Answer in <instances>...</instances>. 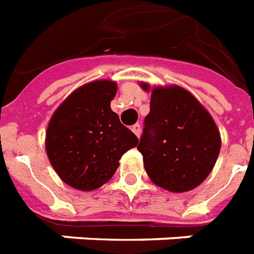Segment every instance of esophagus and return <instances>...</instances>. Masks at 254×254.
I'll return each mask as SVG.
<instances>
[{
    "mask_svg": "<svg viewBox=\"0 0 254 254\" xmlns=\"http://www.w3.org/2000/svg\"><path fill=\"white\" fill-rule=\"evenodd\" d=\"M131 129H132V132H134V134L136 135L138 138H139V136H140V131H142V129H140V125H134V126H132V127H131Z\"/></svg>",
    "mask_w": 254,
    "mask_h": 254,
    "instance_id": "obj_1",
    "label": "esophagus"
}]
</instances>
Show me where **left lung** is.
I'll use <instances>...</instances> for the list:
<instances>
[{
    "label": "left lung",
    "instance_id": "obj_1",
    "mask_svg": "<svg viewBox=\"0 0 254 254\" xmlns=\"http://www.w3.org/2000/svg\"><path fill=\"white\" fill-rule=\"evenodd\" d=\"M150 112L138 150L155 186L170 192H188L208 177L221 151V132L210 112L179 85L154 86Z\"/></svg>",
    "mask_w": 254,
    "mask_h": 254
}]
</instances>
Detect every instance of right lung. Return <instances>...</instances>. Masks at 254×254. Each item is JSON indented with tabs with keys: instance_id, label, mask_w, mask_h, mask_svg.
Here are the masks:
<instances>
[{
	"instance_id": "obj_1",
	"label": "right lung",
	"mask_w": 254,
	"mask_h": 254,
	"mask_svg": "<svg viewBox=\"0 0 254 254\" xmlns=\"http://www.w3.org/2000/svg\"><path fill=\"white\" fill-rule=\"evenodd\" d=\"M118 84L96 79L68 94L46 131V153L61 180L74 190H94L119 168L126 151L138 145L132 131L111 109Z\"/></svg>"
}]
</instances>
